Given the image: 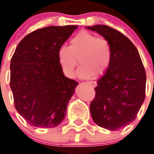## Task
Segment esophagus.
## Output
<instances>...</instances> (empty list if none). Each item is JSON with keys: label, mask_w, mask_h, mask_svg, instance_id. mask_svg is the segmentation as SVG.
Listing matches in <instances>:
<instances>
[{"label": "esophagus", "mask_w": 154, "mask_h": 154, "mask_svg": "<svg viewBox=\"0 0 154 154\" xmlns=\"http://www.w3.org/2000/svg\"><path fill=\"white\" fill-rule=\"evenodd\" d=\"M88 84L93 88H95L97 86V82L95 81H90V82H88Z\"/></svg>", "instance_id": "1"}]
</instances>
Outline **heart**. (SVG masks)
I'll return each mask as SVG.
<instances>
[{
  "label": "heart",
  "mask_w": 154,
  "mask_h": 154,
  "mask_svg": "<svg viewBox=\"0 0 154 154\" xmlns=\"http://www.w3.org/2000/svg\"><path fill=\"white\" fill-rule=\"evenodd\" d=\"M58 60L66 75L73 77L79 59V77L88 79L106 73L112 60V50L104 38L82 31L72 38L69 46H63L57 53Z\"/></svg>",
  "instance_id": "obj_1"
}]
</instances>
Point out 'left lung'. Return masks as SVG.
I'll use <instances>...</instances> for the list:
<instances>
[{
  "label": "left lung",
  "mask_w": 154,
  "mask_h": 154,
  "mask_svg": "<svg viewBox=\"0 0 154 154\" xmlns=\"http://www.w3.org/2000/svg\"><path fill=\"white\" fill-rule=\"evenodd\" d=\"M86 29L103 36L112 50L110 66L94 88L91 115L100 127L116 131L135 119L144 103L145 69L136 47L121 32L105 25Z\"/></svg>",
  "instance_id": "8db88e82"
}]
</instances>
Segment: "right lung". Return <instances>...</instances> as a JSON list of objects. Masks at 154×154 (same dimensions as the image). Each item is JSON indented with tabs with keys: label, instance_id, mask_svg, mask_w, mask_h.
<instances>
[{
	"label": "right lung",
	"instance_id": "obj_1",
	"mask_svg": "<svg viewBox=\"0 0 154 154\" xmlns=\"http://www.w3.org/2000/svg\"><path fill=\"white\" fill-rule=\"evenodd\" d=\"M76 26H48L31 32L10 62V88L17 112L32 126L61 123L79 83L64 75L57 53Z\"/></svg>",
	"mask_w": 154,
	"mask_h": 154
}]
</instances>
